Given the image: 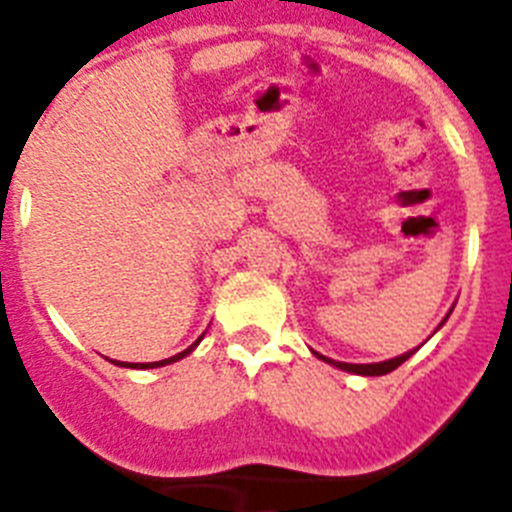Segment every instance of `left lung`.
Instances as JSON below:
<instances>
[{
  "instance_id": "left-lung-1",
  "label": "left lung",
  "mask_w": 512,
  "mask_h": 512,
  "mask_svg": "<svg viewBox=\"0 0 512 512\" xmlns=\"http://www.w3.org/2000/svg\"><path fill=\"white\" fill-rule=\"evenodd\" d=\"M410 356H413V351L397 356V359L379 361V364H343V361H330V359H325V356H320V359L328 361V364H333V366H338V369H346V372L364 374V377H382V374H390L392 369H397V366H400V364H405V361H408Z\"/></svg>"
}]
</instances>
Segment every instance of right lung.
<instances>
[{
	"label": "right lung",
	"instance_id": "obj_1",
	"mask_svg": "<svg viewBox=\"0 0 512 512\" xmlns=\"http://www.w3.org/2000/svg\"><path fill=\"white\" fill-rule=\"evenodd\" d=\"M197 343H200V341H197ZM197 343H194V346H197ZM194 346H189L187 351H182V354L171 356V359H164V361H153V364H120V366H133V369H148V366H164V364H171V361H179V359H182V356H187L189 351H192Z\"/></svg>",
	"mask_w": 512,
	"mask_h": 512
}]
</instances>
